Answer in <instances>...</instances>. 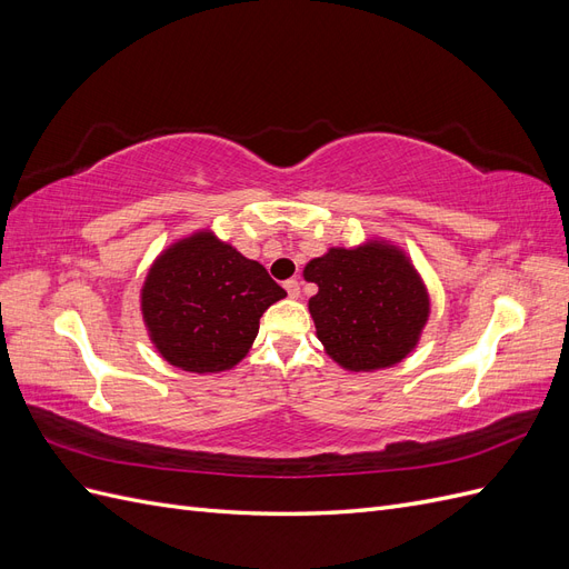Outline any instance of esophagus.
<instances>
[{
	"label": "esophagus",
	"mask_w": 569,
	"mask_h": 569,
	"mask_svg": "<svg viewBox=\"0 0 569 569\" xmlns=\"http://www.w3.org/2000/svg\"><path fill=\"white\" fill-rule=\"evenodd\" d=\"M284 289H287L289 299H299V295H301V284H299V280H287V282H284Z\"/></svg>",
	"instance_id": "esophagus-1"
}]
</instances>
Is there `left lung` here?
I'll return each mask as SVG.
<instances>
[{"instance_id": "8db88e82", "label": "left lung", "mask_w": 569, "mask_h": 569, "mask_svg": "<svg viewBox=\"0 0 569 569\" xmlns=\"http://www.w3.org/2000/svg\"><path fill=\"white\" fill-rule=\"evenodd\" d=\"M303 278L318 284L308 301L325 353L349 372L401 363L429 320V295L403 249L387 239L332 247L308 261Z\"/></svg>"}]
</instances>
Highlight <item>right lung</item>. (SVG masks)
<instances>
[{
    "label": "right lung",
    "mask_w": 569,
    "mask_h": 569,
    "mask_svg": "<svg viewBox=\"0 0 569 569\" xmlns=\"http://www.w3.org/2000/svg\"><path fill=\"white\" fill-rule=\"evenodd\" d=\"M287 297L268 270L197 230L163 249L151 263L140 311L163 360L187 372L234 368L258 335V320Z\"/></svg>",
    "instance_id": "add662e5"
}]
</instances>
